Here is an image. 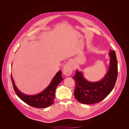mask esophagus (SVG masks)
Returning <instances> with one entry per match:
<instances>
[{"instance_id":"34e87169","label":"esophagus","mask_w":129,"mask_h":129,"mask_svg":"<svg viewBox=\"0 0 129 129\" xmlns=\"http://www.w3.org/2000/svg\"><path fill=\"white\" fill-rule=\"evenodd\" d=\"M73 64L71 62H69L67 63L64 66V68L63 70V74L64 75L66 76H70L71 75V74L73 72Z\"/></svg>"}]
</instances>
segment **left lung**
Wrapping results in <instances>:
<instances>
[{"label": "left lung", "mask_w": 129, "mask_h": 129, "mask_svg": "<svg viewBox=\"0 0 129 129\" xmlns=\"http://www.w3.org/2000/svg\"><path fill=\"white\" fill-rule=\"evenodd\" d=\"M110 64L106 74L100 80L91 82L85 79L83 73L76 70L75 80L76 87L74 96L79 103L93 104L102 101L109 94L114 87L118 75V62L116 53L110 51Z\"/></svg>", "instance_id": "1"}]
</instances>
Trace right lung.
Returning <instances> with one entry per match:
<instances>
[{
	"label": "right lung",
	"instance_id": "obj_1",
	"mask_svg": "<svg viewBox=\"0 0 129 129\" xmlns=\"http://www.w3.org/2000/svg\"><path fill=\"white\" fill-rule=\"evenodd\" d=\"M11 78L13 88L19 98L28 105L37 108H47L53 104L56 87L61 81L63 80L62 77V72L59 71L54 76L49 86L42 92L33 95H29L21 92L18 89L12 75H11Z\"/></svg>",
	"mask_w": 129,
	"mask_h": 129
}]
</instances>
